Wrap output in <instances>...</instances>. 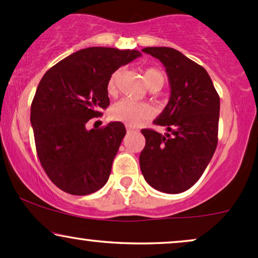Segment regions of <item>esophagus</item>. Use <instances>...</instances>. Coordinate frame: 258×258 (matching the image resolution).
I'll use <instances>...</instances> for the list:
<instances>
[{
  "instance_id": "34e87169",
  "label": "esophagus",
  "mask_w": 258,
  "mask_h": 258,
  "mask_svg": "<svg viewBox=\"0 0 258 258\" xmlns=\"http://www.w3.org/2000/svg\"><path fill=\"white\" fill-rule=\"evenodd\" d=\"M126 130L127 132H132V131H136V128L133 126H130V125H126Z\"/></svg>"
}]
</instances>
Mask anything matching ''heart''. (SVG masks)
I'll use <instances>...</instances> for the list:
<instances>
[{"instance_id": "b5f03b06", "label": "heart", "mask_w": 258, "mask_h": 258, "mask_svg": "<svg viewBox=\"0 0 258 258\" xmlns=\"http://www.w3.org/2000/svg\"><path fill=\"white\" fill-rule=\"evenodd\" d=\"M120 70H116L110 75L106 84V91L109 94L116 93L117 79H119ZM144 79H146L148 86L153 87H162L164 85V75L158 69L148 68L144 70ZM153 108L147 103L133 102L131 99H121L115 103L110 108V116L114 120L122 121L130 126H137L144 120L150 119L153 116Z\"/></svg>"}]
</instances>
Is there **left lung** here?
I'll return each mask as SVG.
<instances>
[{
	"mask_svg": "<svg viewBox=\"0 0 258 258\" xmlns=\"http://www.w3.org/2000/svg\"><path fill=\"white\" fill-rule=\"evenodd\" d=\"M144 53L164 64L170 99L154 123L167 133L144 128L139 155L144 179L167 194L185 191L199 180L217 147L220 97L203 67L170 47H147Z\"/></svg>",
	"mask_w": 258,
	"mask_h": 258,
	"instance_id": "left-lung-1",
	"label": "left lung"
}]
</instances>
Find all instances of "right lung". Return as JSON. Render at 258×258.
Masks as SVG:
<instances>
[{
  "mask_svg": "<svg viewBox=\"0 0 258 258\" xmlns=\"http://www.w3.org/2000/svg\"><path fill=\"white\" fill-rule=\"evenodd\" d=\"M142 53L136 49L90 47L52 67L41 79L30 121L44 172L59 189L87 195L108 182L111 165L126 135L120 121L87 128L110 104L106 84L120 67Z\"/></svg>",
  "mask_w": 258,
  "mask_h": 258,
  "instance_id": "obj_1",
  "label": "right lung"
}]
</instances>
